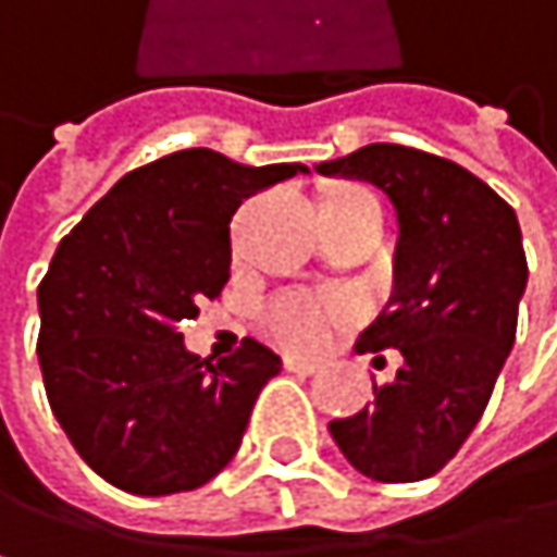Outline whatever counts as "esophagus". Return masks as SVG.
<instances>
[{"mask_svg": "<svg viewBox=\"0 0 557 557\" xmlns=\"http://www.w3.org/2000/svg\"><path fill=\"white\" fill-rule=\"evenodd\" d=\"M285 368H288L292 374L308 377V374H314V371H318V361H308V358H298V355H285Z\"/></svg>", "mask_w": 557, "mask_h": 557, "instance_id": "1", "label": "esophagus"}]
</instances>
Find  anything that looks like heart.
Returning a JSON list of instances; mask_svg holds the SVG:
<instances>
[{
    "label": "heart",
    "mask_w": 557,
    "mask_h": 557,
    "mask_svg": "<svg viewBox=\"0 0 557 557\" xmlns=\"http://www.w3.org/2000/svg\"><path fill=\"white\" fill-rule=\"evenodd\" d=\"M341 311V301L308 292H285L269 301L265 324L282 344L295 347V351H314V347H321L331 337Z\"/></svg>",
    "instance_id": "heart-1"
}]
</instances>
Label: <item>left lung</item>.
I'll return each instance as SVG.
<instances>
[{
	"mask_svg": "<svg viewBox=\"0 0 557 557\" xmlns=\"http://www.w3.org/2000/svg\"><path fill=\"white\" fill-rule=\"evenodd\" d=\"M314 170L377 186L397 213L394 295L355 351L394 347L404 364L374 384L371 407L327 430L368 479H426L479 423L516 344L529 285L516 210L459 163L400 144H368Z\"/></svg>",
	"mask_w": 557,
	"mask_h": 557,
	"instance_id": "obj_1",
	"label": "left lung"
}]
</instances>
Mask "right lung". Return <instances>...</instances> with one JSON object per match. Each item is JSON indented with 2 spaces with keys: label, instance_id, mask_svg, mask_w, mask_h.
Returning a JSON list of instances; mask_svg holds the SVG:
<instances>
[{
  "label": "right lung",
  "instance_id": "1",
  "mask_svg": "<svg viewBox=\"0 0 557 557\" xmlns=\"http://www.w3.org/2000/svg\"><path fill=\"white\" fill-rule=\"evenodd\" d=\"M308 173L189 147L121 176L67 233L38 285V364L78 456L134 496L189 493L236 456L282 371L246 337L233 358L186 351L180 324L230 282V223L252 193Z\"/></svg>",
  "mask_w": 557,
  "mask_h": 557
}]
</instances>
